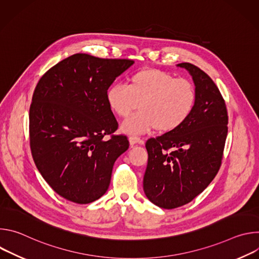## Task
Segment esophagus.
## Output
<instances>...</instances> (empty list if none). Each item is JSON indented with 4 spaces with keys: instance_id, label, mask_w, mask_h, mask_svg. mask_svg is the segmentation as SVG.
<instances>
[{
    "instance_id": "esophagus-1",
    "label": "esophagus",
    "mask_w": 259,
    "mask_h": 259,
    "mask_svg": "<svg viewBox=\"0 0 259 259\" xmlns=\"http://www.w3.org/2000/svg\"><path fill=\"white\" fill-rule=\"evenodd\" d=\"M129 141H130V144L133 146L134 144H136V143H138V144H143V140L140 138V137H138V136H130L129 137Z\"/></svg>"
}]
</instances>
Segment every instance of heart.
Wrapping results in <instances>:
<instances>
[{
  "label": "heart",
  "instance_id": "heart-1",
  "mask_svg": "<svg viewBox=\"0 0 259 259\" xmlns=\"http://www.w3.org/2000/svg\"><path fill=\"white\" fill-rule=\"evenodd\" d=\"M196 98V89L190 80L174 78L157 68L138 70L130 76L128 85L114 84L106 92L109 108L121 118L140 107L141 112L121 126L124 132L134 134L155 128L163 133L176 130L191 116Z\"/></svg>",
  "mask_w": 259,
  "mask_h": 259
}]
</instances>
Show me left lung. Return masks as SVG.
Instances as JSON below:
<instances>
[{
    "instance_id": "8db88e82",
    "label": "left lung",
    "mask_w": 259,
    "mask_h": 259,
    "mask_svg": "<svg viewBox=\"0 0 259 259\" xmlns=\"http://www.w3.org/2000/svg\"><path fill=\"white\" fill-rule=\"evenodd\" d=\"M196 86V103L179 128L145 143L149 160L143 176L145 196L174 209L200 195L216 176L228 135V110L215 83L198 66L183 62Z\"/></svg>"
}]
</instances>
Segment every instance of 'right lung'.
<instances>
[{"mask_svg": "<svg viewBox=\"0 0 259 259\" xmlns=\"http://www.w3.org/2000/svg\"><path fill=\"white\" fill-rule=\"evenodd\" d=\"M134 63L73 54L47 70L29 107L32 159L62 198L89 204L105 194L116 160L128 150L106 101L117 77ZM105 136H109L106 140Z\"/></svg>", "mask_w": 259, "mask_h": 259, "instance_id": "obj_1", "label": "right lung"}]
</instances>
